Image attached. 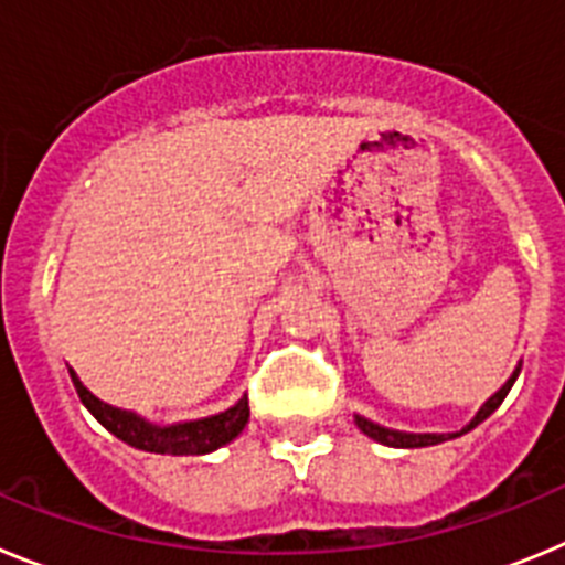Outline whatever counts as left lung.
<instances>
[{
	"instance_id": "8db88e82",
	"label": "left lung",
	"mask_w": 565,
	"mask_h": 565,
	"mask_svg": "<svg viewBox=\"0 0 565 565\" xmlns=\"http://www.w3.org/2000/svg\"><path fill=\"white\" fill-rule=\"evenodd\" d=\"M518 373H521V367H515V373L507 379V384H503L495 396H489L487 402H483L481 411L476 413V418H472V422H469L461 433H402V430H391V427H382V424H373V422H367V418L356 416L359 430H362L367 438H373V441L387 444V447H407V450H413V447H433V444L450 441V438H458V436H463V433L472 430V427H478L483 418H489L492 413L498 411V407H501V402L507 398V393L512 391V384H515Z\"/></svg>"
}]
</instances>
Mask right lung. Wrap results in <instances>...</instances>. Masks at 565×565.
<instances>
[{
    "mask_svg": "<svg viewBox=\"0 0 565 565\" xmlns=\"http://www.w3.org/2000/svg\"><path fill=\"white\" fill-rule=\"evenodd\" d=\"M70 379L76 384V393L82 404L87 407L98 422L113 433L115 438H121L124 444L143 452H161V456H206V452L217 450L223 444L234 441L248 424V398L243 396L234 407L217 413L209 418H194V422L181 424H152L141 418L132 411H118L113 404L102 402L82 384V379L70 371Z\"/></svg>",
    "mask_w": 565,
    "mask_h": 565,
    "instance_id": "add662e5",
    "label": "right lung"
}]
</instances>
